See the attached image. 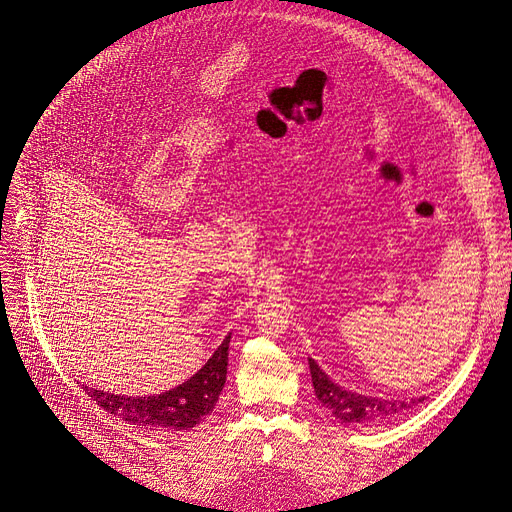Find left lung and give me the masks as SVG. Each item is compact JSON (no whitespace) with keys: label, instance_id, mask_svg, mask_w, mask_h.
Listing matches in <instances>:
<instances>
[{"label":"left lung","instance_id":"obj_1","mask_svg":"<svg viewBox=\"0 0 512 512\" xmlns=\"http://www.w3.org/2000/svg\"><path fill=\"white\" fill-rule=\"evenodd\" d=\"M309 361V374H312L314 391L320 404L327 408L335 418L342 423L363 425V423H376L393 418L401 410H410L412 406L421 404L425 397L410 399V401H397V399H380V397H367L346 391L344 386H337L324 371L318 367L314 359Z\"/></svg>","mask_w":512,"mask_h":512}]
</instances>
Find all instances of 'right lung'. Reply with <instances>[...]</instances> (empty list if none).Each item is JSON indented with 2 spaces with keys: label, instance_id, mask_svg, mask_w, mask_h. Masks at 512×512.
Instances as JSON below:
<instances>
[{
  "label": "right lung",
  "instance_id": "obj_1",
  "mask_svg": "<svg viewBox=\"0 0 512 512\" xmlns=\"http://www.w3.org/2000/svg\"><path fill=\"white\" fill-rule=\"evenodd\" d=\"M228 344L230 335L224 339L222 346L213 352L211 359L198 369L196 374L175 386L166 393L151 397H126L113 395L96 389H87L85 393L96 401L100 408L115 414L121 421L145 429H173L183 431L192 429L213 410L218 401L228 367Z\"/></svg>",
  "mask_w": 512,
  "mask_h": 512
}]
</instances>
